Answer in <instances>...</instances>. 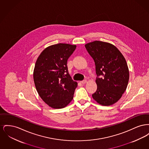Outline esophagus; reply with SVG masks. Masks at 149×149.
<instances>
[{"instance_id": "1", "label": "esophagus", "mask_w": 149, "mask_h": 149, "mask_svg": "<svg viewBox=\"0 0 149 149\" xmlns=\"http://www.w3.org/2000/svg\"><path fill=\"white\" fill-rule=\"evenodd\" d=\"M86 82H87V80H84L81 81V83L83 84H84Z\"/></svg>"}]
</instances>
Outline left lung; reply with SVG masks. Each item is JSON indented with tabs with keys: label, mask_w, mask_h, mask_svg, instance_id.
<instances>
[{
	"label": "left lung",
	"mask_w": 149,
	"mask_h": 149,
	"mask_svg": "<svg viewBox=\"0 0 149 149\" xmlns=\"http://www.w3.org/2000/svg\"><path fill=\"white\" fill-rule=\"evenodd\" d=\"M85 47L94 61L97 76V89L93 98L101 105H112L120 99L127 86L126 61L118 49L109 43L95 41Z\"/></svg>",
	"instance_id": "left-lung-1"
}]
</instances>
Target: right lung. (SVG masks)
Masks as SVG:
<instances>
[{"mask_svg":"<svg viewBox=\"0 0 149 149\" xmlns=\"http://www.w3.org/2000/svg\"><path fill=\"white\" fill-rule=\"evenodd\" d=\"M76 45L57 43L46 48L38 57L33 71L36 88L49 106L59 109L73 99L78 83L69 74L67 61Z\"/></svg>","mask_w":149,"mask_h":149,"instance_id":"right-lung-1","label":"right lung"}]
</instances>
